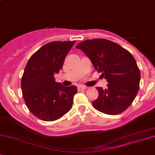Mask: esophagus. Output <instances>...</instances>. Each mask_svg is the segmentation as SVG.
<instances>
[{
  "label": "esophagus",
  "instance_id": "obj_1",
  "mask_svg": "<svg viewBox=\"0 0 155 155\" xmlns=\"http://www.w3.org/2000/svg\"><path fill=\"white\" fill-rule=\"evenodd\" d=\"M86 89H87V87H84V86H80V87H78V91H83V90H85Z\"/></svg>",
  "mask_w": 155,
  "mask_h": 155
}]
</instances>
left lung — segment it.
Segmentation results:
<instances>
[{"instance_id": "left-lung-1", "label": "left lung", "mask_w": 155, "mask_h": 155, "mask_svg": "<svg viewBox=\"0 0 155 155\" xmlns=\"http://www.w3.org/2000/svg\"><path fill=\"white\" fill-rule=\"evenodd\" d=\"M76 48L85 53L95 70L107 81L106 89L97 87L98 97L92 102L94 108L108 115L124 112L136 98L140 86V71L134 57L122 46L105 39L85 40Z\"/></svg>"}]
</instances>
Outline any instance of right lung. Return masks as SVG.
Returning <instances> with one entry per match:
<instances>
[{
	"label": "right lung",
	"mask_w": 155,
	"mask_h": 155,
	"mask_svg": "<svg viewBox=\"0 0 155 155\" xmlns=\"http://www.w3.org/2000/svg\"><path fill=\"white\" fill-rule=\"evenodd\" d=\"M75 41L47 43L31 56L21 78V90L29 110L46 122L57 120L71 110L75 86L63 87L54 75L63 68Z\"/></svg>",
	"instance_id": "obj_1"
}]
</instances>
